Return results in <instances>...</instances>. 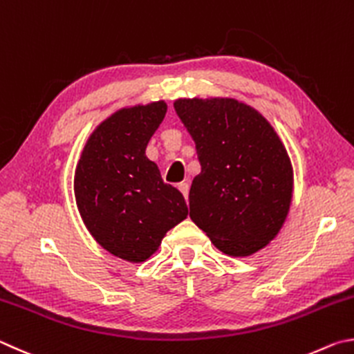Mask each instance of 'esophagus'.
Masks as SVG:
<instances>
[{
  "instance_id": "34e87169",
  "label": "esophagus",
  "mask_w": 354,
  "mask_h": 354,
  "mask_svg": "<svg viewBox=\"0 0 354 354\" xmlns=\"http://www.w3.org/2000/svg\"><path fill=\"white\" fill-rule=\"evenodd\" d=\"M177 188L180 189V193L185 196V199H187V202H188V193H189V185L187 183V182H182V183H178L177 185Z\"/></svg>"
}]
</instances>
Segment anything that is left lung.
<instances>
[{
  "mask_svg": "<svg viewBox=\"0 0 354 354\" xmlns=\"http://www.w3.org/2000/svg\"><path fill=\"white\" fill-rule=\"evenodd\" d=\"M174 109L201 161L189 218L225 255H253L288 218L294 171L286 147L257 109L234 97H180Z\"/></svg>",
  "mask_w": 354,
  "mask_h": 354,
  "instance_id": "1",
  "label": "left lung"
}]
</instances>
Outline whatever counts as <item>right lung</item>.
Listing matches in <instances>:
<instances>
[{
  "label": "right lung",
  "instance_id": "1",
  "mask_svg": "<svg viewBox=\"0 0 354 354\" xmlns=\"http://www.w3.org/2000/svg\"><path fill=\"white\" fill-rule=\"evenodd\" d=\"M165 101L127 105L96 126L74 171V197L86 230L111 255L142 263L188 216L183 196L163 182L146 146Z\"/></svg>",
  "mask_w": 354,
  "mask_h": 354
}]
</instances>
